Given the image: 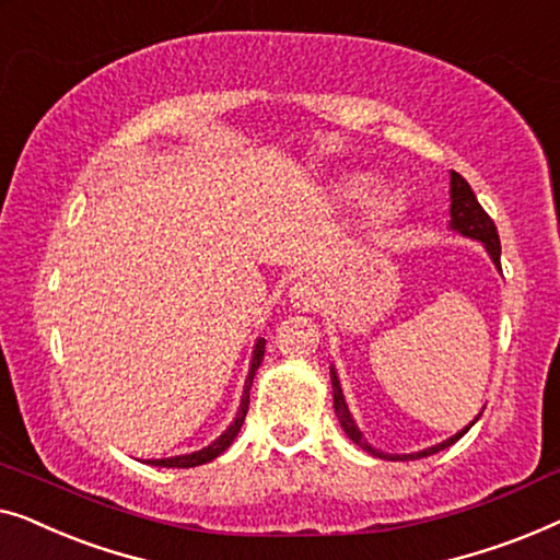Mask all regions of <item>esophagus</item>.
<instances>
[{"label": "esophagus", "instance_id": "obj_1", "mask_svg": "<svg viewBox=\"0 0 560 560\" xmlns=\"http://www.w3.org/2000/svg\"><path fill=\"white\" fill-rule=\"evenodd\" d=\"M291 304L302 312H317L322 304V287L314 279H299L289 291Z\"/></svg>", "mask_w": 560, "mask_h": 560}]
</instances>
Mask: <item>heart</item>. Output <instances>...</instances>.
Instances as JSON below:
<instances>
[{
	"label": "heart",
	"instance_id": "obj_1",
	"mask_svg": "<svg viewBox=\"0 0 560 560\" xmlns=\"http://www.w3.org/2000/svg\"><path fill=\"white\" fill-rule=\"evenodd\" d=\"M377 183L370 175H348L342 179L340 190L345 198H348L350 202H365L373 198ZM400 210V198L398 195H385V198H381L375 202L373 208V220H377V223H383V220H390L393 215H398Z\"/></svg>",
	"mask_w": 560,
	"mask_h": 560
}]
</instances>
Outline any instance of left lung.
Listing matches in <instances>:
<instances>
[{
  "label": "left lung",
  "instance_id": "left-lung-1",
  "mask_svg": "<svg viewBox=\"0 0 560 560\" xmlns=\"http://www.w3.org/2000/svg\"><path fill=\"white\" fill-rule=\"evenodd\" d=\"M448 198H452V208H448V215H452V220H448V228H452L454 233L464 235V238H475L485 246L487 254H490L492 264L498 266L500 269V235H498V228H494L492 218L487 215V212L482 210V205L477 202L475 192H471V187L467 179H464L462 175H456V172H448ZM329 377H332V398H335V413L337 419H340V427L345 434H348L352 441L360 448H365L368 454L377 456V459H388V462H408V459H421V456H431L441 452V448L452 446L454 441H459L467 431L475 427L479 416H482V411H479L475 416V421L469 423V427H464L462 431H456L454 436H448L446 441H441V444H434L429 448H421V452H413V454H388V452H381V448H375L370 441L362 436V431L358 429L355 419H352L350 408H348V400H345L342 396V385H340V377H337V370L329 368Z\"/></svg>",
  "mask_w": 560,
  "mask_h": 560
}]
</instances>
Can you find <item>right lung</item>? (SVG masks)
Wrapping results in <instances>:
<instances>
[{"label":"right lung","mask_w":560,"mask_h":560,"mask_svg":"<svg viewBox=\"0 0 560 560\" xmlns=\"http://www.w3.org/2000/svg\"><path fill=\"white\" fill-rule=\"evenodd\" d=\"M264 350H266V340L264 337H258L256 345H254V355H250V365H248V375H246V385H243V396H241V406H238V413H235V419L231 421V427H228L223 434H220L212 444L198 448V452H190V454H179V456H170V459H149L147 464H152V467H177V469H190V467H200V464H208L215 459L225 452L228 446L233 444V439L238 436V431L243 427V421H246V413H248V398H250V385H254V377H256V370L261 365L264 360Z\"/></svg>","instance_id":"add662e5"}]
</instances>
